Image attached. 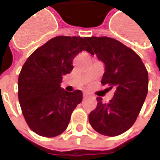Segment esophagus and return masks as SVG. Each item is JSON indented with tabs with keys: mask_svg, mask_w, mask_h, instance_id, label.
<instances>
[{
	"mask_svg": "<svg viewBox=\"0 0 160 160\" xmlns=\"http://www.w3.org/2000/svg\"><path fill=\"white\" fill-rule=\"evenodd\" d=\"M88 97H89V95H88L87 92H84V93H83V98H84V99H86V98H87Z\"/></svg>",
	"mask_w": 160,
	"mask_h": 160,
	"instance_id": "obj_1",
	"label": "esophagus"
}]
</instances>
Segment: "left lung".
Masks as SVG:
<instances>
[{
    "mask_svg": "<svg viewBox=\"0 0 160 160\" xmlns=\"http://www.w3.org/2000/svg\"><path fill=\"white\" fill-rule=\"evenodd\" d=\"M86 39L105 66L101 83L116 88L109 104L98 97L96 109L89 114L94 130L117 136L129 129L137 118L148 92V73L141 57L123 43L108 37Z\"/></svg>",
    "mask_w": 160,
    "mask_h": 160,
    "instance_id": "1",
    "label": "left lung"
}]
</instances>
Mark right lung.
Returning a JSON list of instances; mask_svg holds the SVG:
<instances>
[{
	"label": "right lung",
	"mask_w": 160,
	"mask_h": 160,
	"mask_svg": "<svg viewBox=\"0 0 160 160\" xmlns=\"http://www.w3.org/2000/svg\"><path fill=\"white\" fill-rule=\"evenodd\" d=\"M92 53L86 38L58 36L27 58L19 75V101L30 128L43 137L65 131L82 92L61 87L62 77L73 70V60L81 51Z\"/></svg>",
	"instance_id": "1"
}]
</instances>
